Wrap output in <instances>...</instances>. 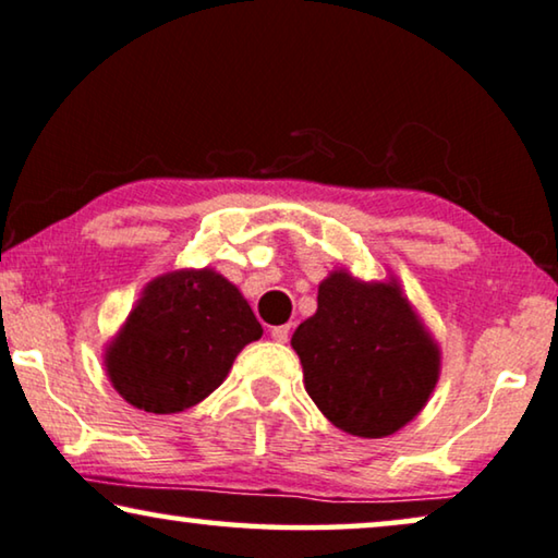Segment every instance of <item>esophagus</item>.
<instances>
[{
  "label": "esophagus",
  "mask_w": 558,
  "mask_h": 558,
  "mask_svg": "<svg viewBox=\"0 0 558 558\" xmlns=\"http://www.w3.org/2000/svg\"><path fill=\"white\" fill-rule=\"evenodd\" d=\"M271 339L274 342L284 344L289 339V325H279V327H271Z\"/></svg>",
  "instance_id": "34e87169"
}]
</instances>
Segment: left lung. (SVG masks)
<instances>
[{
    "label": "left lung",
    "mask_w": 558,
    "mask_h": 558,
    "mask_svg": "<svg viewBox=\"0 0 558 558\" xmlns=\"http://www.w3.org/2000/svg\"><path fill=\"white\" fill-rule=\"evenodd\" d=\"M304 387L329 423L357 438H387L427 405L440 347L400 281H362L347 269L319 284L317 312L292 335Z\"/></svg>",
    "instance_id": "8db88e82"
}]
</instances>
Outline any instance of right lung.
<instances>
[{
  "label": "right lung",
  "instance_id": "add662e5",
  "mask_svg": "<svg viewBox=\"0 0 558 558\" xmlns=\"http://www.w3.org/2000/svg\"><path fill=\"white\" fill-rule=\"evenodd\" d=\"M264 335L236 284L214 269H175L145 284L105 347V373L145 413H183L219 387Z\"/></svg>",
  "mask_w": 558,
  "mask_h": 558
}]
</instances>
